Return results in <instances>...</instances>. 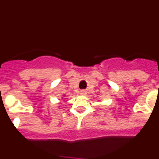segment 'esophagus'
<instances>
[{
  "mask_svg": "<svg viewBox=\"0 0 159 159\" xmlns=\"http://www.w3.org/2000/svg\"><path fill=\"white\" fill-rule=\"evenodd\" d=\"M80 94L82 95H86V92H85V91H81Z\"/></svg>",
  "mask_w": 159,
  "mask_h": 159,
  "instance_id": "34e87169",
  "label": "esophagus"
}]
</instances>
